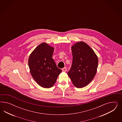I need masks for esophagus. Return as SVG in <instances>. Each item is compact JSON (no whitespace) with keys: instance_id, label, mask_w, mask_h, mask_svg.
<instances>
[{"instance_id":"esophagus-1","label":"esophagus","mask_w":122,"mask_h":122,"mask_svg":"<svg viewBox=\"0 0 122 122\" xmlns=\"http://www.w3.org/2000/svg\"><path fill=\"white\" fill-rule=\"evenodd\" d=\"M62 71L63 72H66V67H64V68H63L62 69Z\"/></svg>"}]
</instances>
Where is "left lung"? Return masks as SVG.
I'll use <instances>...</instances> for the list:
<instances>
[{
  "label": "left lung",
  "mask_w": 122,
  "mask_h": 122,
  "mask_svg": "<svg viewBox=\"0 0 122 122\" xmlns=\"http://www.w3.org/2000/svg\"><path fill=\"white\" fill-rule=\"evenodd\" d=\"M71 49L72 63L67 74L75 86L83 88L88 85L96 75L98 57L92 49L82 41L75 43Z\"/></svg>",
  "instance_id": "1"
}]
</instances>
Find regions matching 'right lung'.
Masks as SVG:
<instances>
[{"instance_id":"right-lung-1","label":"right lung","mask_w":122,"mask_h":122,"mask_svg":"<svg viewBox=\"0 0 122 122\" xmlns=\"http://www.w3.org/2000/svg\"><path fill=\"white\" fill-rule=\"evenodd\" d=\"M54 51V47L43 42L32 52L28 59L32 76L38 85L44 88L54 85L62 71L52 58Z\"/></svg>"}]
</instances>
